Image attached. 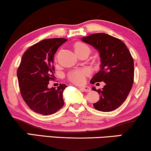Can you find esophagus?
I'll list each match as a JSON object with an SVG mask.
<instances>
[{
	"label": "esophagus",
	"instance_id": "esophagus-1",
	"mask_svg": "<svg viewBox=\"0 0 151 151\" xmlns=\"http://www.w3.org/2000/svg\"><path fill=\"white\" fill-rule=\"evenodd\" d=\"M80 89L82 91H85V92H89L91 91V88L89 86H81L80 87Z\"/></svg>",
	"mask_w": 151,
	"mask_h": 151
}]
</instances>
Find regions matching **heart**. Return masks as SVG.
Masks as SVG:
<instances>
[{
  "instance_id": "heart-1",
  "label": "heart",
  "mask_w": 151,
  "mask_h": 151,
  "mask_svg": "<svg viewBox=\"0 0 151 151\" xmlns=\"http://www.w3.org/2000/svg\"><path fill=\"white\" fill-rule=\"evenodd\" d=\"M74 50L78 56L82 54H87L88 55L91 52L90 47L82 42L74 43ZM87 74H88V71L86 70H77L69 73L68 77L69 80L72 82L76 84H81L83 83Z\"/></svg>"
}]
</instances>
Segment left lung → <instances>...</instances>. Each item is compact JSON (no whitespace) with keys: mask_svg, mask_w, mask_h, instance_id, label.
I'll list each match as a JSON object with an SVG mask.
<instances>
[{"mask_svg":"<svg viewBox=\"0 0 151 151\" xmlns=\"http://www.w3.org/2000/svg\"><path fill=\"white\" fill-rule=\"evenodd\" d=\"M99 52L101 70L93 76L91 83L103 81L102 89L96 91L99 101L93 103L94 108L101 112H110L124 102L134 83V60L129 50L121 40L104 33L93 34L81 38Z\"/></svg>","mask_w":151,"mask_h":151,"instance_id":"obj_1","label":"left lung"}]
</instances>
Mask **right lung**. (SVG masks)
Returning a JSON list of instances; mask_svg holds the SVG:
<instances>
[{"label":"right lung","mask_w":151,"mask_h":151,"mask_svg":"<svg viewBox=\"0 0 151 151\" xmlns=\"http://www.w3.org/2000/svg\"><path fill=\"white\" fill-rule=\"evenodd\" d=\"M68 41L63 38L42 40L29 47L22 58L17 75L22 97L31 110L43 115L55 113L64 105L63 83L49 88L53 79L54 55L58 48Z\"/></svg>","instance_id":"add662e5"}]
</instances>
